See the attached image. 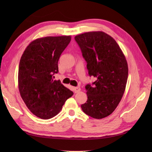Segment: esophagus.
<instances>
[{
	"instance_id": "34e87169",
	"label": "esophagus",
	"mask_w": 152,
	"mask_h": 152,
	"mask_svg": "<svg viewBox=\"0 0 152 152\" xmlns=\"http://www.w3.org/2000/svg\"><path fill=\"white\" fill-rule=\"evenodd\" d=\"M80 91V87H74V93H77V92H78Z\"/></svg>"
}]
</instances>
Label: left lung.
Returning a JSON list of instances; mask_svg holds the SVG:
<instances>
[{
    "mask_svg": "<svg viewBox=\"0 0 152 152\" xmlns=\"http://www.w3.org/2000/svg\"><path fill=\"white\" fill-rule=\"evenodd\" d=\"M75 40L87 62L89 75L97 79L92 86H86L88 99L81 108L88 116L102 119L114 111L124 94L127 60L116 41L104 32H86L75 36Z\"/></svg>",
    "mask_w": 152,
    "mask_h": 152,
    "instance_id": "1",
    "label": "left lung"
}]
</instances>
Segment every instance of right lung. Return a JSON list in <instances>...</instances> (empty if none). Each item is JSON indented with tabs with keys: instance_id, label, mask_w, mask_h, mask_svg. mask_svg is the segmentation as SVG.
<instances>
[{
	"instance_id": "obj_1",
	"label": "right lung",
	"mask_w": 152,
	"mask_h": 152,
	"mask_svg": "<svg viewBox=\"0 0 152 152\" xmlns=\"http://www.w3.org/2000/svg\"><path fill=\"white\" fill-rule=\"evenodd\" d=\"M71 41L70 35L48 36L31 42L20 58L18 86L22 99L33 115L49 119L58 115L73 92L60 80L58 60Z\"/></svg>"
}]
</instances>
